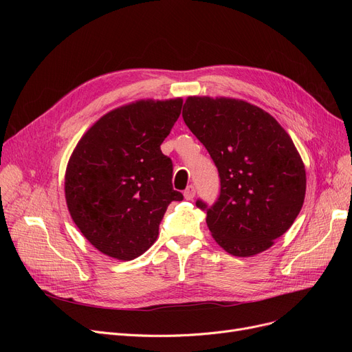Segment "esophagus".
Segmentation results:
<instances>
[{
    "label": "esophagus",
    "instance_id": "esophagus-1",
    "mask_svg": "<svg viewBox=\"0 0 352 352\" xmlns=\"http://www.w3.org/2000/svg\"><path fill=\"white\" fill-rule=\"evenodd\" d=\"M184 197H186V199H192L195 197V187L194 186H188L187 190L184 191Z\"/></svg>",
    "mask_w": 352,
    "mask_h": 352
}]
</instances>
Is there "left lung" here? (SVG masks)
<instances>
[{
	"mask_svg": "<svg viewBox=\"0 0 352 352\" xmlns=\"http://www.w3.org/2000/svg\"><path fill=\"white\" fill-rule=\"evenodd\" d=\"M182 118L218 168V199L195 202L217 244L235 256L268 250L305 198V166L291 137L264 109L235 98L188 97Z\"/></svg>",
	"mask_w": 352,
	"mask_h": 352,
	"instance_id": "left-lung-1",
	"label": "left lung"
}]
</instances>
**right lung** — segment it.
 Masks as SVG:
<instances>
[{
    "mask_svg": "<svg viewBox=\"0 0 352 352\" xmlns=\"http://www.w3.org/2000/svg\"><path fill=\"white\" fill-rule=\"evenodd\" d=\"M182 100H140L102 116L78 141L65 171L71 218L100 252L121 261L144 254L158 236L171 201L173 161L160 145Z\"/></svg>",
    "mask_w": 352,
    "mask_h": 352,
    "instance_id": "obj_1",
    "label": "right lung"
}]
</instances>
